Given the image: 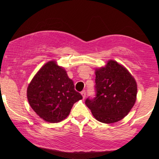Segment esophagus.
Instances as JSON below:
<instances>
[{
  "mask_svg": "<svg viewBox=\"0 0 159 159\" xmlns=\"http://www.w3.org/2000/svg\"><path fill=\"white\" fill-rule=\"evenodd\" d=\"M81 93L82 95V96H83V98H85V97H86V91L85 90L81 91Z\"/></svg>",
  "mask_w": 159,
  "mask_h": 159,
  "instance_id": "1",
  "label": "esophagus"
}]
</instances>
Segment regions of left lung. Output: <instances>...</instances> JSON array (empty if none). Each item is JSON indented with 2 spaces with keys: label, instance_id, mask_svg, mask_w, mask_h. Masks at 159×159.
<instances>
[{
  "label": "left lung",
  "instance_id": "1",
  "mask_svg": "<svg viewBox=\"0 0 159 159\" xmlns=\"http://www.w3.org/2000/svg\"><path fill=\"white\" fill-rule=\"evenodd\" d=\"M96 97L85 104L98 121L113 123L129 114L137 97V84L125 67L109 61L105 67L96 69Z\"/></svg>",
  "mask_w": 159,
  "mask_h": 159
}]
</instances>
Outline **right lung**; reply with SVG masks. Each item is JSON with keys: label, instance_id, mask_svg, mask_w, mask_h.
Masks as SVG:
<instances>
[{"label": "right lung", "instance_id": "right-lung-1", "mask_svg": "<svg viewBox=\"0 0 159 159\" xmlns=\"http://www.w3.org/2000/svg\"><path fill=\"white\" fill-rule=\"evenodd\" d=\"M27 96L33 110L49 123L66 119L74 103L83 98L75 90L73 81L65 69L53 61L35 75L27 87Z\"/></svg>", "mask_w": 159, "mask_h": 159}]
</instances>
